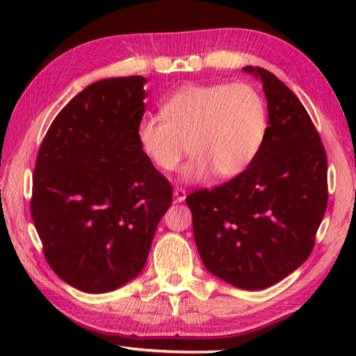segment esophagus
<instances>
[{
    "mask_svg": "<svg viewBox=\"0 0 356 356\" xmlns=\"http://www.w3.org/2000/svg\"><path fill=\"white\" fill-rule=\"evenodd\" d=\"M186 197V191L184 190V188H174V199H176V202H184Z\"/></svg>",
    "mask_w": 356,
    "mask_h": 356,
    "instance_id": "esophagus-1",
    "label": "esophagus"
}]
</instances>
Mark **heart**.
<instances>
[{"label":"heart","instance_id":"b5f03b06","mask_svg":"<svg viewBox=\"0 0 356 356\" xmlns=\"http://www.w3.org/2000/svg\"><path fill=\"white\" fill-rule=\"evenodd\" d=\"M163 116H145L138 139L151 162L174 171L188 149L193 156L182 170L185 182H202L214 172L232 179L259 154L268 133V108L261 93L248 82L193 84L174 93Z\"/></svg>","mask_w":356,"mask_h":356}]
</instances>
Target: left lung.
I'll return each mask as SVG.
<instances>
[{
    "label": "left lung",
    "mask_w": 356,
    "mask_h": 356,
    "mask_svg": "<svg viewBox=\"0 0 356 356\" xmlns=\"http://www.w3.org/2000/svg\"><path fill=\"white\" fill-rule=\"evenodd\" d=\"M263 82L268 133L254 162L213 190L186 197L205 268L240 289L278 283L311 255L327 207V157L292 90L274 73L243 67Z\"/></svg>",
    "instance_id": "1"
}]
</instances>
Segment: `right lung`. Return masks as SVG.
Wrapping results in <instances>:
<instances>
[{"instance_id":"1","label":"right lung","mask_w":356,"mask_h":356,"mask_svg":"<svg viewBox=\"0 0 356 356\" xmlns=\"http://www.w3.org/2000/svg\"><path fill=\"white\" fill-rule=\"evenodd\" d=\"M147 79L110 78L58 113L38 151L30 211L53 272L79 291L139 275L172 188L143 153Z\"/></svg>"}]
</instances>
